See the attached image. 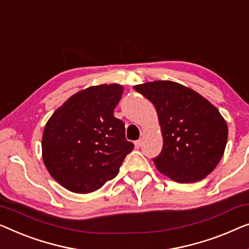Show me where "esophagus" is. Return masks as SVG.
I'll return each mask as SVG.
<instances>
[{
    "label": "esophagus",
    "mask_w": 249,
    "mask_h": 249,
    "mask_svg": "<svg viewBox=\"0 0 249 249\" xmlns=\"http://www.w3.org/2000/svg\"><path fill=\"white\" fill-rule=\"evenodd\" d=\"M142 140H137V142H135V147L136 148H139V147L142 146Z\"/></svg>",
    "instance_id": "obj_1"
}]
</instances>
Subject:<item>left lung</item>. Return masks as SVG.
Masks as SVG:
<instances>
[{
    "label": "left lung",
    "instance_id": "1",
    "mask_svg": "<svg viewBox=\"0 0 249 249\" xmlns=\"http://www.w3.org/2000/svg\"><path fill=\"white\" fill-rule=\"evenodd\" d=\"M154 104L163 149L154 163L178 183L203 179L219 164L228 139V125L213 104L179 83L154 81L133 86Z\"/></svg>",
    "mask_w": 249,
    "mask_h": 249
}]
</instances>
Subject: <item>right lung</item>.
Returning a JSON list of instances; mask_svg holds the SVG:
<instances>
[{
	"label": "right lung",
	"mask_w": 249,
	"mask_h": 249,
	"mask_svg": "<svg viewBox=\"0 0 249 249\" xmlns=\"http://www.w3.org/2000/svg\"><path fill=\"white\" fill-rule=\"evenodd\" d=\"M124 86L101 84L75 93L49 118L42 160L52 178L74 193L94 192L116 178L133 143L113 110Z\"/></svg>",
	"instance_id": "right-lung-1"
}]
</instances>
